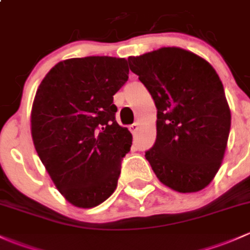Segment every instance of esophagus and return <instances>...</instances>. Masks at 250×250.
I'll use <instances>...</instances> for the list:
<instances>
[{
  "label": "esophagus",
  "mask_w": 250,
  "mask_h": 250,
  "mask_svg": "<svg viewBox=\"0 0 250 250\" xmlns=\"http://www.w3.org/2000/svg\"><path fill=\"white\" fill-rule=\"evenodd\" d=\"M130 130L132 133H136V131L138 130V123H133V124L130 126Z\"/></svg>",
  "instance_id": "obj_1"
}]
</instances>
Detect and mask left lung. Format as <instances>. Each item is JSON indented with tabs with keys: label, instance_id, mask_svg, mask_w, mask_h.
Listing matches in <instances>:
<instances>
[{
	"label": "left lung",
	"instance_id": "8db88e82",
	"mask_svg": "<svg viewBox=\"0 0 250 250\" xmlns=\"http://www.w3.org/2000/svg\"><path fill=\"white\" fill-rule=\"evenodd\" d=\"M127 62L157 108L156 141L146 151L152 170L178 192L205 188L221 167L231 124L216 70L179 47H162Z\"/></svg>",
	"mask_w": 250,
	"mask_h": 250
}]
</instances>
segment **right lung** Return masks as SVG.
Returning <instances> with one entry per match:
<instances>
[{"instance_id": "add662e5", "label": "right lung", "mask_w": 250, "mask_h": 250, "mask_svg": "<svg viewBox=\"0 0 250 250\" xmlns=\"http://www.w3.org/2000/svg\"><path fill=\"white\" fill-rule=\"evenodd\" d=\"M127 79L124 58H71L56 64L37 90L34 146L56 187L77 208L100 205L117 188L132 135L115 120L113 95Z\"/></svg>"}]
</instances>
